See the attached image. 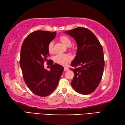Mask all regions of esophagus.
I'll return each instance as SVG.
<instances>
[{
	"label": "esophagus",
	"instance_id": "obj_1",
	"mask_svg": "<svg viewBox=\"0 0 125 125\" xmlns=\"http://www.w3.org/2000/svg\"><path fill=\"white\" fill-rule=\"evenodd\" d=\"M69 70V69L67 67H64V71H68Z\"/></svg>",
	"mask_w": 125,
	"mask_h": 125
}]
</instances>
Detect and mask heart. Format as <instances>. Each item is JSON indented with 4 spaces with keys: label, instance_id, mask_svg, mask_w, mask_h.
I'll list each match as a JSON object with an SVG mask.
<instances>
[{
    "label": "heart",
    "instance_id": "b5f03b06",
    "mask_svg": "<svg viewBox=\"0 0 125 125\" xmlns=\"http://www.w3.org/2000/svg\"><path fill=\"white\" fill-rule=\"evenodd\" d=\"M60 40L66 46L68 47L70 46L71 41L68 36L62 35L60 38ZM48 52L50 53H52V54L54 53V43H53V42H50L49 43L48 46ZM54 60L55 62L57 64L64 65L71 60V57L67 54H60L56 55L54 58Z\"/></svg>",
    "mask_w": 125,
    "mask_h": 125
}]
</instances>
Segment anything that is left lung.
<instances>
[{
	"instance_id": "8db88e82",
	"label": "left lung",
	"mask_w": 125,
	"mask_h": 125,
	"mask_svg": "<svg viewBox=\"0 0 125 125\" xmlns=\"http://www.w3.org/2000/svg\"><path fill=\"white\" fill-rule=\"evenodd\" d=\"M64 33L73 38L77 46L76 57L71 63L75 68H70L74 73L71 86L80 94H91L99 85L104 69L102 45L94 34L86 28L78 27Z\"/></svg>"
}]
</instances>
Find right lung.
<instances>
[{
    "label": "right lung",
    "mask_w": 125,
    "mask_h": 125,
    "mask_svg": "<svg viewBox=\"0 0 125 125\" xmlns=\"http://www.w3.org/2000/svg\"><path fill=\"white\" fill-rule=\"evenodd\" d=\"M56 35V32L37 31L26 37L21 48L20 65L23 77L28 88L40 97L50 94L58 85L64 68L52 60L48 46ZM45 61L50 62V71L45 70Z\"/></svg>",
    "instance_id": "right-lung-1"
}]
</instances>
